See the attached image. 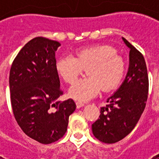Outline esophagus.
<instances>
[{
    "label": "esophagus",
    "instance_id": "1",
    "mask_svg": "<svg viewBox=\"0 0 159 159\" xmlns=\"http://www.w3.org/2000/svg\"><path fill=\"white\" fill-rule=\"evenodd\" d=\"M76 106H77V109H80L82 108V107H83L85 105L83 104V103H82V102H76Z\"/></svg>",
    "mask_w": 159,
    "mask_h": 159
}]
</instances>
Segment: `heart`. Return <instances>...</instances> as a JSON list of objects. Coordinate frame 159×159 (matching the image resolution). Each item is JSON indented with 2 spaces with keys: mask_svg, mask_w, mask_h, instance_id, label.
Returning <instances> with one entry per match:
<instances>
[{
  "mask_svg": "<svg viewBox=\"0 0 159 159\" xmlns=\"http://www.w3.org/2000/svg\"><path fill=\"white\" fill-rule=\"evenodd\" d=\"M57 73L66 83H74L87 69L88 78L79 80L70 87L68 95L77 102H88L101 89L108 92L122 82L126 70L125 59L112 46L99 44L77 51L76 57L66 55L56 62Z\"/></svg>",
  "mask_w": 159,
  "mask_h": 159,
  "instance_id": "heart-1",
  "label": "heart"
}]
</instances>
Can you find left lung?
Masks as SVG:
<instances>
[{"label": "left lung", "mask_w": 159, "mask_h": 159, "mask_svg": "<svg viewBox=\"0 0 159 159\" xmlns=\"http://www.w3.org/2000/svg\"><path fill=\"white\" fill-rule=\"evenodd\" d=\"M129 48V64L120 87L101 108L99 119L92 124V133L97 139L114 143L127 136L138 123L148 99V77L142 53L122 38Z\"/></svg>", "instance_id": "8db88e82"}]
</instances>
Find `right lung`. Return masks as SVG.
Masks as SVG:
<instances>
[{"label":"right lung","instance_id":"right-lung-1","mask_svg":"<svg viewBox=\"0 0 159 159\" xmlns=\"http://www.w3.org/2000/svg\"><path fill=\"white\" fill-rule=\"evenodd\" d=\"M60 45L43 37L31 39L13 61L9 77L17 123L25 134L43 144L64 135L69 116L76 109L73 100L57 101L63 94L55 58Z\"/></svg>","mask_w":159,"mask_h":159}]
</instances>
